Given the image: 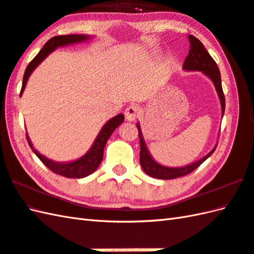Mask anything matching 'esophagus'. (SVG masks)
Segmentation results:
<instances>
[{"instance_id": "34e87169", "label": "esophagus", "mask_w": 254, "mask_h": 254, "mask_svg": "<svg viewBox=\"0 0 254 254\" xmlns=\"http://www.w3.org/2000/svg\"><path fill=\"white\" fill-rule=\"evenodd\" d=\"M126 119L127 121H134L135 119H137L141 115V109H139V107L135 106V105H132V106H128L127 109H126Z\"/></svg>"}]
</instances>
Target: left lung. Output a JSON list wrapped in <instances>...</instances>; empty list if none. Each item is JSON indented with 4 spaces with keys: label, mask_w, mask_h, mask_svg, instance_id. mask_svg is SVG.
<instances>
[{
    "label": "left lung",
    "mask_w": 254,
    "mask_h": 254,
    "mask_svg": "<svg viewBox=\"0 0 254 254\" xmlns=\"http://www.w3.org/2000/svg\"><path fill=\"white\" fill-rule=\"evenodd\" d=\"M189 41H190V50H189V55L186 58L185 63H183V69L186 71H201L206 76H208L212 82L214 83L215 88L217 90V94L220 100V105H222V112L224 116L225 112V96L222 87V78H220V72L216 62L213 60V58L209 56L207 50L205 49L203 44L199 41L197 38L192 35H189ZM138 130V137H139V145H141V153H139V163L143 170L150 177L156 178V179H164V180H170L176 179V178L183 177L186 175L191 174L192 171L195 170L197 167L204 163L210 155L214 153L216 149L217 145L215 146L210 152L204 156L203 158L195 161L191 165H188L185 167H177V168H171V167H165L163 165H159L158 163L153 159L150 156L148 149L146 147V144L142 135L141 127L139 124H136Z\"/></svg>",
    "instance_id": "8db88e82"
}]
</instances>
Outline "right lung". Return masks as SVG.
Here are the masks:
<instances>
[{"instance_id": "obj_1", "label": "right lung", "mask_w": 254, "mask_h": 254, "mask_svg": "<svg viewBox=\"0 0 254 254\" xmlns=\"http://www.w3.org/2000/svg\"><path fill=\"white\" fill-rule=\"evenodd\" d=\"M90 39L89 36L86 35H65V36H56L51 38L50 40L46 42L44 48L39 51V53L32 59V61L27 65L24 77H23V86H21L20 89V96L24 93V89L26 87L27 80H28L30 74L32 71L39 65V64L45 60V59L50 55V53L56 50L58 47H63V46H68L73 44H77V42H83L87 41ZM124 121V116L122 113L113 117L108 121L102 128L100 130L98 136L96 137L93 146L89 148V150L86 153L83 157L79 159H76L71 163H57V161H53L49 158L45 157L44 155H41L39 152H37L35 147L32 146L30 139L28 137V134L26 133L27 142H28L30 148L32 149L37 157L39 158L44 165H46L48 168H49L52 172H55L57 175L63 176L65 178H84L87 177L90 174L98 168L100 165L102 157H104V148L108 139H109L110 135L113 133V131L120 126V124Z\"/></svg>"}]
</instances>
